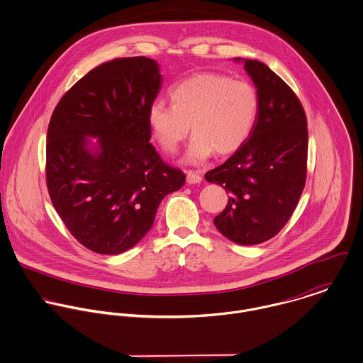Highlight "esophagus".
<instances>
[{
	"mask_svg": "<svg viewBox=\"0 0 363 363\" xmlns=\"http://www.w3.org/2000/svg\"><path fill=\"white\" fill-rule=\"evenodd\" d=\"M202 181V175L198 171H186V182L188 184H199Z\"/></svg>",
	"mask_w": 363,
	"mask_h": 363,
	"instance_id": "esophagus-1",
	"label": "esophagus"
}]
</instances>
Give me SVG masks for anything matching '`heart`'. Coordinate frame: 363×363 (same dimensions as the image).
Returning a JSON list of instances; mask_svg holds the SVG:
<instances>
[{
    "label": "heart",
    "instance_id": "b5f03b06",
    "mask_svg": "<svg viewBox=\"0 0 363 363\" xmlns=\"http://www.w3.org/2000/svg\"><path fill=\"white\" fill-rule=\"evenodd\" d=\"M169 98L172 105L151 104L147 123L167 154L178 151L192 125L191 162L203 161L215 151L218 155L235 152L251 136L259 112L257 88L224 74H194L172 85Z\"/></svg>",
    "mask_w": 363,
    "mask_h": 363
}]
</instances>
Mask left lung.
Instances as JSON below:
<instances>
[{"instance_id": "left-lung-1", "label": "left lung", "mask_w": 363, "mask_h": 363, "mask_svg": "<svg viewBox=\"0 0 363 363\" xmlns=\"http://www.w3.org/2000/svg\"><path fill=\"white\" fill-rule=\"evenodd\" d=\"M244 69L259 96L255 128L205 178L228 194L225 209L213 220L218 231L254 245L275 237L297 206L306 185L308 132L300 99L278 74L258 60H245Z\"/></svg>"}]
</instances>
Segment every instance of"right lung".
<instances>
[{
    "instance_id": "add662e5",
    "label": "right lung",
    "mask_w": 363,
    "mask_h": 363,
    "mask_svg": "<svg viewBox=\"0 0 363 363\" xmlns=\"http://www.w3.org/2000/svg\"><path fill=\"white\" fill-rule=\"evenodd\" d=\"M161 88L155 60L122 57L78 79L53 111L46 143L52 203L85 248L115 255L151 228L185 174L150 145L147 112ZM86 135L99 137L91 152Z\"/></svg>"
}]
</instances>
